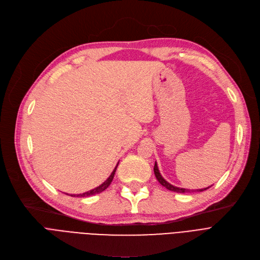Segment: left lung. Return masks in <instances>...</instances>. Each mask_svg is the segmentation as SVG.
<instances>
[{"label":"left lung","mask_w":260,"mask_h":260,"mask_svg":"<svg viewBox=\"0 0 260 260\" xmlns=\"http://www.w3.org/2000/svg\"><path fill=\"white\" fill-rule=\"evenodd\" d=\"M154 174H155V176H156V178H157V180L159 181V184L161 185V186H164L165 188H167L168 190H170V191H173V192H177V193H186V192H202V191H205V190H207V189H209L210 187H208V188H204V189H197V190H189V189H184V188H178V187H174V186H172L171 184H169V182H168L167 180H165V178L160 175V173H159V170H158V167H157V164H156V161H155V165H154Z\"/></svg>","instance_id":"obj_1"}]
</instances>
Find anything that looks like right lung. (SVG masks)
<instances>
[{"label": "right lung", "mask_w": 260, "mask_h": 260, "mask_svg": "<svg viewBox=\"0 0 260 260\" xmlns=\"http://www.w3.org/2000/svg\"><path fill=\"white\" fill-rule=\"evenodd\" d=\"M117 165H118V162H117ZM117 165H116V167L114 168V170L112 171L111 175H110L108 178H107L101 186H99V187H96V188H94V189H92V190H90V191H88V192H85V193H83V194H76V195H75V194H72V195H70V196H74V197H75V196H76V197H86V196L95 195V194H99V193L105 191L107 188H108V187L110 186V184H111V181H112V179H113V177H114V174H115V171H116Z\"/></svg>", "instance_id": "add662e5"}]
</instances>
